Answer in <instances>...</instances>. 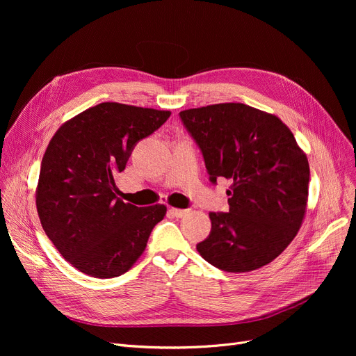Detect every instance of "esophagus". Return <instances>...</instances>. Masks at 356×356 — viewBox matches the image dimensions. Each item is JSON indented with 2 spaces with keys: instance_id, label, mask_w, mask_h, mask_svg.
Listing matches in <instances>:
<instances>
[{
  "instance_id": "1",
  "label": "esophagus",
  "mask_w": 356,
  "mask_h": 356,
  "mask_svg": "<svg viewBox=\"0 0 356 356\" xmlns=\"http://www.w3.org/2000/svg\"><path fill=\"white\" fill-rule=\"evenodd\" d=\"M168 213H170L175 218H183L186 213H188V211H186V209H177V208H170V209H168Z\"/></svg>"
}]
</instances>
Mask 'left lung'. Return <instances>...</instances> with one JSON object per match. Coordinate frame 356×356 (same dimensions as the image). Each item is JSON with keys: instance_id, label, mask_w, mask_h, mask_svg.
Here are the masks:
<instances>
[{"instance_id": "obj_1", "label": "left lung", "mask_w": 356, "mask_h": 356, "mask_svg": "<svg viewBox=\"0 0 356 356\" xmlns=\"http://www.w3.org/2000/svg\"><path fill=\"white\" fill-rule=\"evenodd\" d=\"M200 148L209 180L232 181L228 212H211L212 229L196 245L213 267L247 273L282 254L302 227L309 161L275 115L244 104H216L180 112Z\"/></svg>"}]
</instances>
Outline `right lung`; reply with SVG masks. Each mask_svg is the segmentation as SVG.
<instances>
[{"mask_svg": "<svg viewBox=\"0 0 356 356\" xmlns=\"http://www.w3.org/2000/svg\"><path fill=\"white\" fill-rule=\"evenodd\" d=\"M170 114L102 102L56 131L42 160L35 204L46 235L74 268L95 278L118 277L144 252L167 209L124 203L114 177L137 143Z\"/></svg>", "mask_w": 356, "mask_h": 356, "instance_id": "add662e5", "label": "right lung"}]
</instances>
